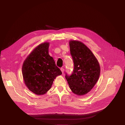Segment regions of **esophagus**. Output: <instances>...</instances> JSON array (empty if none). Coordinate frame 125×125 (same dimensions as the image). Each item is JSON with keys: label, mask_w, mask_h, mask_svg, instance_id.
Masks as SVG:
<instances>
[{"label": "esophagus", "mask_w": 125, "mask_h": 125, "mask_svg": "<svg viewBox=\"0 0 125 125\" xmlns=\"http://www.w3.org/2000/svg\"><path fill=\"white\" fill-rule=\"evenodd\" d=\"M61 71H62V73L63 74V73H64V68H61Z\"/></svg>", "instance_id": "34e87169"}]
</instances>
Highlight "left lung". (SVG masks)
Wrapping results in <instances>:
<instances>
[{"instance_id": "8db88e82", "label": "left lung", "mask_w": 125, "mask_h": 125, "mask_svg": "<svg viewBox=\"0 0 125 125\" xmlns=\"http://www.w3.org/2000/svg\"><path fill=\"white\" fill-rule=\"evenodd\" d=\"M71 55L74 70L70 76L65 78L73 92L78 96L87 94L97 82L100 74L99 62L92 51L82 42L70 41Z\"/></svg>"}]
</instances>
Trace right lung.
Instances as JSON below:
<instances>
[{
  "label": "right lung",
  "mask_w": 125,
  "mask_h": 125,
  "mask_svg": "<svg viewBox=\"0 0 125 125\" xmlns=\"http://www.w3.org/2000/svg\"><path fill=\"white\" fill-rule=\"evenodd\" d=\"M50 43L38 45L26 58L22 66L24 83L32 92L45 94L51 88L56 77L62 72L49 54Z\"/></svg>",
  "instance_id": "1"
}]
</instances>
